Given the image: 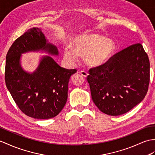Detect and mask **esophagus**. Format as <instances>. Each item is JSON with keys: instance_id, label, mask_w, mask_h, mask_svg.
Instances as JSON below:
<instances>
[{"instance_id": "1", "label": "esophagus", "mask_w": 155, "mask_h": 155, "mask_svg": "<svg viewBox=\"0 0 155 155\" xmlns=\"http://www.w3.org/2000/svg\"><path fill=\"white\" fill-rule=\"evenodd\" d=\"M78 73H80L81 75H82V76L84 77H86L88 75V73H87V72H86L85 71H79Z\"/></svg>"}]
</instances>
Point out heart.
<instances>
[{"label": "heart", "instance_id": "obj_1", "mask_svg": "<svg viewBox=\"0 0 155 155\" xmlns=\"http://www.w3.org/2000/svg\"><path fill=\"white\" fill-rule=\"evenodd\" d=\"M72 46L74 50L64 48V57L75 61L78 55H85L86 63L91 67H99L107 63L116 50V44L112 39L95 33L84 34L74 38Z\"/></svg>", "mask_w": 155, "mask_h": 155}]
</instances>
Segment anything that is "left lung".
Returning <instances> with one entry per match:
<instances>
[{"instance_id": "obj_1", "label": "left lung", "mask_w": 155, "mask_h": 155, "mask_svg": "<svg viewBox=\"0 0 155 155\" xmlns=\"http://www.w3.org/2000/svg\"><path fill=\"white\" fill-rule=\"evenodd\" d=\"M87 81L92 98L103 113L120 116L141 102L148 91L150 63L141 44L127 47L105 64L91 68Z\"/></svg>"}]
</instances>
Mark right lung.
I'll list each match as a JSON object with an SVG mask.
<instances>
[{
    "label": "right lung",
    "instance_id": "1",
    "mask_svg": "<svg viewBox=\"0 0 155 155\" xmlns=\"http://www.w3.org/2000/svg\"><path fill=\"white\" fill-rule=\"evenodd\" d=\"M39 50L58 55L57 48L48 43L40 29L32 28L10 48L5 77L6 87L20 110L29 117L44 120L55 117L63 110L70 77L77 70L61 67L51 57L44 56L34 73L24 71L20 63L21 54Z\"/></svg>",
    "mask_w": 155,
    "mask_h": 155
}]
</instances>
